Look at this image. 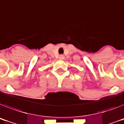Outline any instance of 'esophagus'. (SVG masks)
<instances>
[{"label":"esophagus","instance_id":"esophagus-1","mask_svg":"<svg viewBox=\"0 0 124 124\" xmlns=\"http://www.w3.org/2000/svg\"><path fill=\"white\" fill-rule=\"evenodd\" d=\"M59 58H60V60H63V59H64V56H63V54H61V55H60V56H59Z\"/></svg>","mask_w":124,"mask_h":124}]
</instances>
